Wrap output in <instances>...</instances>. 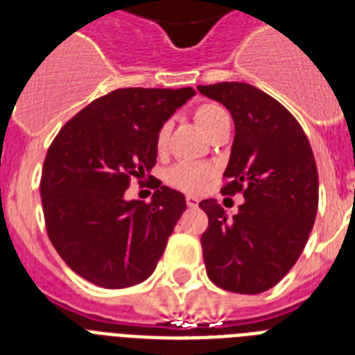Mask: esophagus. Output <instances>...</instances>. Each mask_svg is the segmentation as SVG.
Masks as SVG:
<instances>
[{
    "mask_svg": "<svg viewBox=\"0 0 355 355\" xmlns=\"http://www.w3.org/2000/svg\"><path fill=\"white\" fill-rule=\"evenodd\" d=\"M186 202H188L189 208H197V206H199V199L193 197V195H188V197H186Z\"/></svg>",
    "mask_w": 355,
    "mask_h": 355,
    "instance_id": "esophagus-1",
    "label": "esophagus"
}]
</instances>
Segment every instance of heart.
I'll use <instances>...</instances> for the list:
<instances>
[{
  "label": "heart",
  "mask_w": 355,
  "mask_h": 355,
  "mask_svg": "<svg viewBox=\"0 0 355 355\" xmlns=\"http://www.w3.org/2000/svg\"><path fill=\"white\" fill-rule=\"evenodd\" d=\"M193 119L199 125L200 130L210 138L217 128L228 121V114L225 108H221L216 103H202L193 110ZM169 123H164L155 136V149L158 153H164L169 138ZM214 175V167L208 164H195V162H180L177 166H173L166 173V182L173 188L186 191V193H197L205 188L208 180Z\"/></svg>",
  "instance_id": "obj_1"
}]
</instances>
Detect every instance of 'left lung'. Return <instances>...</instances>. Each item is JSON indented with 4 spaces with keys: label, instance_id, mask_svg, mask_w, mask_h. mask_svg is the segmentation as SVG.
<instances>
[{
    "label": "left lung",
    "instance_id": "left-lung-1",
    "mask_svg": "<svg viewBox=\"0 0 355 355\" xmlns=\"http://www.w3.org/2000/svg\"><path fill=\"white\" fill-rule=\"evenodd\" d=\"M230 110L236 127L221 193H243L236 216L216 199L200 208L206 272L217 287L258 295L275 287L297 263L319 206V175L308 136L284 105L247 83L199 86Z\"/></svg>",
    "mask_w": 355,
    "mask_h": 355
}]
</instances>
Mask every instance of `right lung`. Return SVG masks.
I'll return each mask as SVG.
<instances>
[{
	"label": "right lung",
	"mask_w": 355,
	"mask_h": 355,
	"mask_svg": "<svg viewBox=\"0 0 355 355\" xmlns=\"http://www.w3.org/2000/svg\"><path fill=\"white\" fill-rule=\"evenodd\" d=\"M193 88H119L69 119L47 149L40 195L47 236L71 270L99 287L147 280L186 210L162 186L150 202L127 200L132 178L150 177L156 130Z\"/></svg>",
	"instance_id": "right-lung-1"
}]
</instances>
